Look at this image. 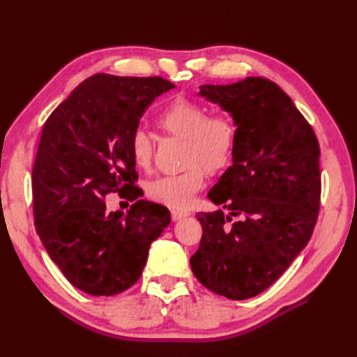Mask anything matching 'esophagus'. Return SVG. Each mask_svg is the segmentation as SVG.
Here are the masks:
<instances>
[{
  "label": "esophagus",
  "mask_w": 357,
  "mask_h": 357,
  "mask_svg": "<svg viewBox=\"0 0 357 357\" xmlns=\"http://www.w3.org/2000/svg\"><path fill=\"white\" fill-rule=\"evenodd\" d=\"M188 215H189L188 211H177V210H172V211H171V219H172V222H178V220H181V219L188 218Z\"/></svg>",
  "instance_id": "1"
}]
</instances>
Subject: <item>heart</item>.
Returning <instances> with one entry per match:
<instances>
[{"label":"heart","mask_w":357,"mask_h":357,"mask_svg":"<svg viewBox=\"0 0 357 357\" xmlns=\"http://www.w3.org/2000/svg\"><path fill=\"white\" fill-rule=\"evenodd\" d=\"M158 125L168 135L185 142L183 167L178 174L162 176L147 185V195L176 210H186L204 188L205 171L214 176L231 165L235 155L238 125L226 112L208 113L207 105L189 98L172 100L158 117ZM129 155L138 169H149L153 162V142L144 129H135L129 138Z\"/></svg>","instance_id":"1"}]
</instances>
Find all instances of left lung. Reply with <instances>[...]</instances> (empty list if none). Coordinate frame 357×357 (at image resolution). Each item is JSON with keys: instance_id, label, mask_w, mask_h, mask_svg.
<instances>
[{"instance_id": "8db88e82", "label": "left lung", "mask_w": 357, "mask_h": 357, "mask_svg": "<svg viewBox=\"0 0 357 357\" xmlns=\"http://www.w3.org/2000/svg\"><path fill=\"white\" fill-rule=\"evenodd\" d=\"M199 93L234 116L238 139L234 164L208 193L231 214L197 215L202 236L190 268L214 294L248 299L271 286L311 238L320 208V147L307 119L271 80L204 84Z\"/></svg>"}]
</instances>
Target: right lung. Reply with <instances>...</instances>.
<instances>
[{"label":"right lung","mask_w":357,"mask_h":357,"mask_svg":"<svg viewBox=\"0 0 357 357\" xmlns=\"http://www.w3.org/2000/svg\"><path fill=\"white\" fill-rule=\"evenodd\" d=\"M176 88L158 77L93 74L43 126L32 169L40 240L68 282L84 294L113 296L142 277L149 248L169 211L139 199L128 214L109 213L105 197H142L129 138L156 96Z\"/></svg>","instance_id":"right-lung-1"}]
</instances>
